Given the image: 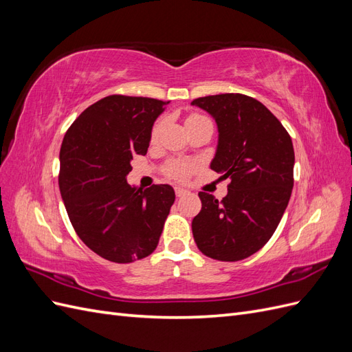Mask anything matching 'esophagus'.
I'll return each instance as SVG.
<instances>
[{"label":"esophagus","instance_id":"34e87169","mask_svg":"<svg viewBox=\"0 0 352 352\" xmlns=\"http://www.w3.org/2000/svg\"><path fill=\"white\" fill-rule=\"evenodd\" d=\"M175 192H176V197H185L189 194V190L185 189V188H180V186H176L175 188Z\"/></svg>","mask_w":352,"mask_h":352}]
</instances>
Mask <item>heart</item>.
<instances>
[{"instance_id":"obj_1","label":"heart","mask_w":352,"mask_h":352,"mask_svg":"<svg viewBox=\"0 0 352 352\" xmlns=\"http://www.w3.org/2000/svg\"><path fill=\"white\" fill-rule=\"evenodd\" d=\"M199 120H204V117H201V116H198V114H194V116H190L189 119L186 120V124L194 123V122H199ZM160 131H162V122L157 123V124L153 127V132H151V140H153V141L157 140ZM190 170H192V166H190V164L182 163V162H176V163H172V164L168 166L167 173H168L170 176H172V177H175V179L184 180V179H186V177L189 176Z\"/></svg>"}]
</instances>
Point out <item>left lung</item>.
Segmentation results:
<instances>
[{
  "label": "left lung",
  "instance_id": "left-lung-1",
  "mask_svg": "<svg viewBox=\"0 0 352 352\" xmlns=\"http://www.w3.org/2000/svg\"><path fill=\"white\" fill-rule=\"evenodd\" d=\"M192 105L216 120L219 141L211 170L230 179L221 201L199 192L192 220L199 251L219 261H239L272 238L294 188V145L273 113L242 94L197 98Z\"/></svg>",
  "mask_w": 352,
  "mask_h": 352
}]
</instances>
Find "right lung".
I'll use <instances>...</instances> for the list:
<instances>
[{
	"label": "right lung",
	"mask_w": 352,
	"mask_h": 352,
	"mask_svg": "<svg viewBox=\"0 0 352 352\" xmlns=\"http://www.w3.org/2000/svg\"><path fill=\"white\" fill-rule=\"evenodd\" d=\"M168 104L110 95L89 105L65 135L58 185L72 226L100 257L145 258L158 245L175 202L170 185L127 184L135 155H145L157 117Z\"/></svg>",
	"instance_id": "right-lung-1"
}]
</instances>
